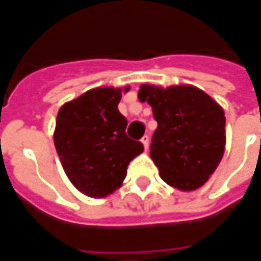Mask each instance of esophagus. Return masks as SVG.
<instances>
[{
	"instance_id": "esophagus-1",
	"label": "esophagus",
	"mask_w": 261,
	"mask_h": 261,
	"mask_svg": "<svg viewBox=\"0 0 261 261\" xmlns=\"http://www.w3.org/2000/svg\"><path fill=\"white\" fill-rule=\"evenodd\" d=\"M141 142H142V145H144V148H145V149H148V147H149V137L148 136L142 137Z\"/></svg>"
}]
</instances>
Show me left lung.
Listing matches in <instances>:
<instances>
[{"label":"left lung","instance_id":"obj_1","mask_svg":"<svg viewBox=\"0 0 261 261\" xmlns=\"http://www.w3.org/2000/svg\"><path fill=\"white\" fill-rule=\"evenodd\" d=\"M138 99L152 108L158 121L151 158L162 180L180 192L200 189L224 155V109L193 85L142 84Z\"/></svg>","mask_w":261,"mask_h":261}]
</instances>
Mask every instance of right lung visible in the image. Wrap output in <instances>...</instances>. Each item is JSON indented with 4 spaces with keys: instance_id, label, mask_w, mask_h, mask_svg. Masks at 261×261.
Returning <instances> with one entry per match:
<instances>
[{
    "instance_id": "right-lung-1",
    "label": "right lung",
    "mask_w": 261,
    "mask_h": 261,
    "mask_svg": "<svg viewBox=\"0 0 261 261\" xmlns=\"http://www.w3.org/2000/svg\"><path fill=\"white\" fill-rule=\"evenodd\" d=\"M130 86H97L60 108L54 145L74 187L92 198L110 196L121 187L127 166L142 153L141 142L125 136L127 119L119 102Z\"/></svg>"
}]
</instances>
